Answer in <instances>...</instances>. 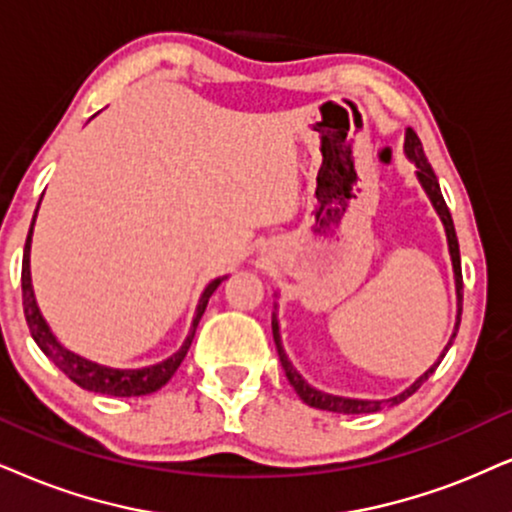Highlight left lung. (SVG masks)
<instances>
[{"instance_id": "left-lung-1", "label": "left lung", "mask_w": 512, "mask_h": 512, "mask_svg": "<svg viewBox=\"0 0 512 512\" xmlns=\"http://www.w3.org/2000/svg\"><path fill=\"white\" fill-rule=\"evenodd\" d=\"M404 155L411 160L413 165H416V177L420 181V186H423L425 196L430 198L432 208H435L437 217L442 219L444 231H446V243H449L451 267H454V281H456V326H454V333H451L449 342H446L444 352L439 354L437 364H432L428 371L420 375L416 383L406 387L404 392L394 394V397H390V399H354V397H340V394H328V392L316 390V387L309 385L307 380H304L302 375L295 371V366L290 364V359L286 357V349H283L281 331H278V319H276V312H274V314H271V331H274V342H276V349H278V359H281L283 371H286V378L290 380V385L295 387L297 397H300L304 404L314 406V409L333 411V413H373V411L385 409V406L399 404V401H404L406 397H411V394L416 392L418 387L423 385L432 373H435V368L439 366V361L444 359V354L449 352L451 342H454V338H456L458 326H461L463 274H461V250H458V238H456V229H454V219H451V212H449V208H446V203H444V196H442V189H439V181L435 177V170H432L430 163H428V158H425L423 144H420V139L416 137V132H413V129H406V134H404Z\"/></svg>"}]
</instances>
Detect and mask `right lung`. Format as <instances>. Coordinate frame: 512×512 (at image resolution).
<instances>
[{"label":"right lung","instance_id":"right-lung-1","mask_svg":"<svg viewBox=\"0 0 512 512\" xmlns=\"http://www.w3.org/2000/svg\"><path fill=\"white\" fill-rule=\"evenodd\" d=\"M37 210H40V205H37ZM37 210H35V217H37ZM35 217H32L30 234H28V241H25V250H23L21 286H23L25 321H28L30 335H32V340L37 342V347H40L42 352L47 354V357L54 361V364L61 368V371L66 373L75 385H80L82 390L111 394V397H141V394H151L155 390H160V387H163L167 380L172 378L181 361H184L186 352H189V347L193 342V335H196L200 316H203L212 293H215V290L219 288V283H222L226 276H219L205 286L203 295H200V300H198L196 316H193L191 331H189V335H186L184 345H181L177 352L172 354V357L158 361V364H153V366H144V368H113V366L96 364V361L84 359V357H80V354L70 352L66 345H61L56 335L51 333L49 323L44 321L40 307H37L35 290H32V276H30V243H32V226H35Z\"/></svg>","mask_w":512,"mask_h":512}]
</instances>
